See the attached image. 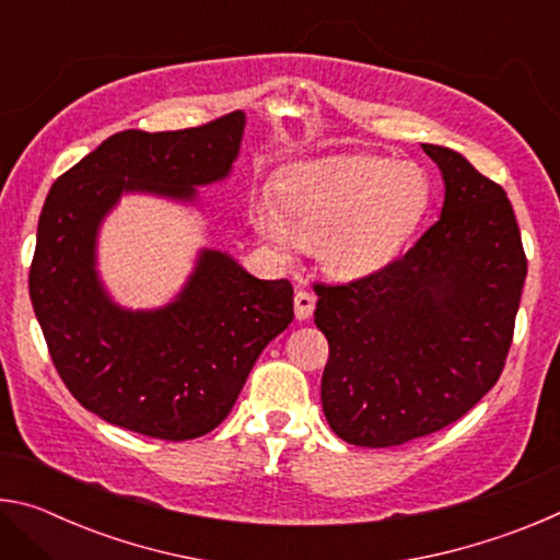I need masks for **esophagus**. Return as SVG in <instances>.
<instances>
[{
	"label": "esophagus",
	"mask_w": 560,
	"mask_h": 560,
	"mask_svg": "<svg viewBox=\"0 0 560 560\" xmlns=\"http://www.w3.org/2000/svg\"><path fill=\"white\" fill-rule=\"evenodd\" d=\"M316 308V296L311 291H296V296H293V311H296V318L299 320H306L311 318Z\"/></svg>",
	"instance_id": "obj_1"
}]
</instances>
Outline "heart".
Listing matches in <instances>:
<instances>
[{
	"label": "heart",
	"mask_w": 560,
	"mask_h": 560,
	"mask_svg": "<svg viewBox=\"0 0 560 560\" xmlns=\"http://www.w3.org/2000/svg\"><path fill=\"white\" fill-rule=\"evenodd\" d=\"M428 185L407 163L336 155L299 163L277 179V202L252 207V222L273 249L318 246L336 279H360L395 257L424 212Z\"/></svg>",
	"instance_id": "1"
}]
</instances>
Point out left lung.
I'll use <instances>...</instances> for the list:
<instances>
[{"label":"left lung","mask_w":560,"mask_h":560,"mask_svg":"<svg viewBox=\"0 0 560 560\" xmlns=\"http://www.w3.org/2000/svg\"><path fill=\"white\" fill-rule=\"evenodd\" d=\"M440 220L402 257L348 283H314L328 340L324 415L340 440L393 447L467 415L504 371L526 254L504 187L442 145Z\"/></svg>","instance_id":"obj_1"}]
</instances>
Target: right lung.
<instances>
[{
	"label": "right lung",
	"instance_id": "add662e5",
	"mask_svg": "<svg viewBox=\"0 0 560 560\" xmlns=\"http://www.w3.org/2000/svg\"><path fill=\"white\" fill-rule=\"evenodd\" d=\"M244 116L205 126L122 130L79 160L46 195L30 296L63 385L86 410L130 432L183 442L212 432L261 350L293 320L289 279L261 281L222 252H202L177 301L122 311L93 269L96 232L120 192L192 200L230 173Z\"/></svg>",
	"mask_w": 560,
	"mask_h": 560
}]
</instances>
